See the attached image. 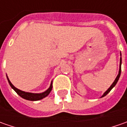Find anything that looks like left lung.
Instances as JSON below:
<instances>
[{
  "label": "left lung",
  "instance_id": "1",
  "mask_svg": "<svg viewBox=\"0 0 127 127\" xmlns=\"http://www.w3.org/2000/svg\"><path fill=\"white\" fill-rule=\"evenodd\" d=\"M120 56H122V54H121V52H120ZM121 65H122V57H120V69H119V73H118V75L117 76V77H116V78H115V81L112 83V84L111 85V86H110V88L107 89V90L105 91V93H104V94L101 96V97H105V95H107L110 92V90H112L114 87H115V85H116V84H117V83L118 82V81H119V78H120V75H121Z\"/></svg>",
  "mask_w": 127,
  "mask_h": 127
}]
</instances>
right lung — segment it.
Segmentation results:
<instances>
[{
  "mask_svg": "<svg viewBox=\"0 0 127 127\" xmlns=\"http://www.w3.org/2000/svg\"><path fill=\"white\" fill-rule=\"evenodd\" d=\"M6 76H7V81H8V83H9L10 85L11 86V88L17 93V95H19L21 97L25 99V100H30V101H37V100H42L43 98L46 97V96L50 93V92H51V90H52V81H51L49 88L46 91H44V92H43V93H32L25 92V91L19 90V89H17V88H15L14 85H12V83L10 81V80H9V78H8V77H7V75H6Z\"/></svg>",
  "mask_w": 127,
  "mask_h": 127,
  "instance_id": "right-lung-1",
  "label": "right lung"
}]
</instances>
